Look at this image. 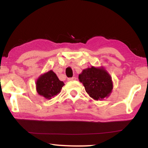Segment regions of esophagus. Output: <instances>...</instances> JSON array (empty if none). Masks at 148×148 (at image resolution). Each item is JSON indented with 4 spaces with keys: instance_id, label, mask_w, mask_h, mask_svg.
I'll list each match as a JSON object with an SVG mask.
<instances>
[{
    "instance_id": "esophagus-1",
    "label": "esophagus",
    "mask_w": 148,
    "mask_h": 148,
    "mask_svg": "<svg viewBox=\"0 0 148 148\" xmlns=\"http://www.w3.org/2000/svg\"><path fill=\"white\" fill-rule=\"evenodd\" d=\"M77 78L75 77H71V78H68V81L69 82H71V81H75L76 80Z\"/></svg>"
}]
</instances>
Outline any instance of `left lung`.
<instances>
[{"label": "left lung", "mask_w": 148, "mask_h": 148, "mask_svg": "<svg viewBox=\"0 0 148 148\" xmlns=\"http://www.w3.org/2000/svg\"><path fill=\"white\" fill-rule=\"evenodd\" d=\"M79 79L91 98L102 100L110 96L113 88L112 77L104 68H88L79 75Z\"/></svg>", "instance_id": "1"}]
</instances>
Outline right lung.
<instances>
[{
    "mask_svg": "<svg viewBox=\"0 0 148 148\" xmlns=\"http://www.w3.org/2000/svg\"><path fill=\"white\" fill-rule=\"evenodd\" d=\"M64 83L58 79L52 70L39 77L36 82V91L38 94L50 100L52 97L59 94Z\"/></svg>",
    "mask_w": 148,
    "mask_h": 148,
    "instance_id": "right-lung-1",
    "label": "right lung"
}]
</instances>
